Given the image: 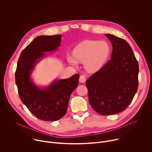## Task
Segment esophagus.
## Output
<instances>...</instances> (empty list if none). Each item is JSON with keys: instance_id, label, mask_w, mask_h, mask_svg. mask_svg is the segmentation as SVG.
<instances>
[{"instance_id": "34e87169", "label": "esophagus", "mask_w": 152, "mask_h": 152, "mask_svg": "<svg viewBox=\"0 0 152 152\" xmlns=\"http://www.w3.org/2000/svg\"><path fill=\"white\" fill-rule=\"evenodd\" d=\"M86 81V77H85V76L84 75H80V77H79V82L80 83H85Z\"/></svg>"}]
</instances>
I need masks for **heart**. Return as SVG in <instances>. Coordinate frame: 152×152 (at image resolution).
Segmentation results:
<instances>
[{
    "label": "heart",
    "instance_id": "heart-1",
    "mask_svg": "<svg viewBox=\"0 0 152 152\" xmlns=\"http://www.w3.org/2000/svg\"><path fill=\"white\" fill-rule=\"evenodd\" d=\"M110 52V45L104 41L86 40L75 48L73 55L67 56V61L73 66L78 62H83L85 69L89 72H94L103 66Z\"/></svg>",
    "mask_w": 152,
    "mask_h": 152
}]
</instances>
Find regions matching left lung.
I'll use <instances>...</instances> for the list:
<instances>
[{"label":"left lung","mask_w":152,"mask_h":152,"mask_svg":"<svg viewBox=\"0 0 152 152\" xmlns=\"http://www.w3.org/2000/svg\"><path fill=\"white\" fill-rule=\"evenodd\" d=\"M113 45L111 59L86 81L90 104L102 115L124 111L138 87V62L128 42L106 34Z\"/></svg>","instance_id":"obj_1"}]
</instances>
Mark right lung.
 Wrapping results in <instances>:
<instances>
[{
  "instance_id": "obj_1",
  "label": "right lung",
  "mask_w": 152,
  "mask_h": 152,
  "mask_svg": "<svg viewBox=\"0 0 152 152\" xmlns=\"http://www.w3.org/2000/svg\"><path fill=\"white\" fill-rule=\"evenodd\" d=\"M61 35L36 37L21 52L15 73L20 98L29 111L38 119L56 121L67 113L72 93L77 87L79 75L66 79L55 80L41 89L31 79L37 62L45 56L44 52L56 50L60 46Z\"/></svg>"
}]
</instances>
